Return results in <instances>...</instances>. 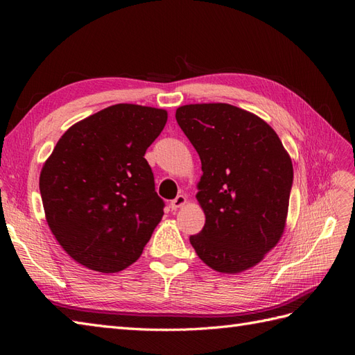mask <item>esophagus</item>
Masks as SVG:
<instances>
[{
    "mask_svg": "<svg viewBox=\"0 0 355 355\" xmlns=\"http://www.w3.org/2000/svg\"><path fill=\"white\" fill-rule=\"evenodd\" d=\"M185 202H187V197L185 196H178L175 200L170 201V209L171 210H176V209L184 206Z\"/></svg>",
    "mask_w": 355,
    "mask_h": 355,
    "instance_id": "esophagus-1",
    "label": "esophagus"
}]
</instances>
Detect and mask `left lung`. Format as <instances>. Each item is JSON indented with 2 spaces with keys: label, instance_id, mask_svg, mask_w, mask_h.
<instances>
[{
  "label": "left lung",
  "instance_id": "8db88e82",
  "mask_svg": "<svg viewBox=\"0 0 355 355\" xmlns=\"http://www.w3.org/2000/svg\"><path fill=\"white\" fill-rule=\"evenodd\" d=\"M176 121L201 159L197 200L206 223L189 241L219 272L263 259L284 231L292 159L259 116L228 103L180 106Z\"/></svg>",
  "mask_w": 355,
  "mask_h": 355
}]
</instances>
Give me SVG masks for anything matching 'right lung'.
<instances>
[{"instance_id": "1", "label": "right lung", "mask_w": 355, "mask_h": 355, "mask_svg": "<svg viewBox=\"0 0 355 355\" xmlns=\"http://www.w3.org/2000/svg\"><path fill=\"white\" fill-rule=\"evenodd\" d=\"M166 121L164 110L118 103L59 139L40 192L53 235L78 263L118 272L142 254L166 206L145 153Z\"/></svg>"}]
</instances>
